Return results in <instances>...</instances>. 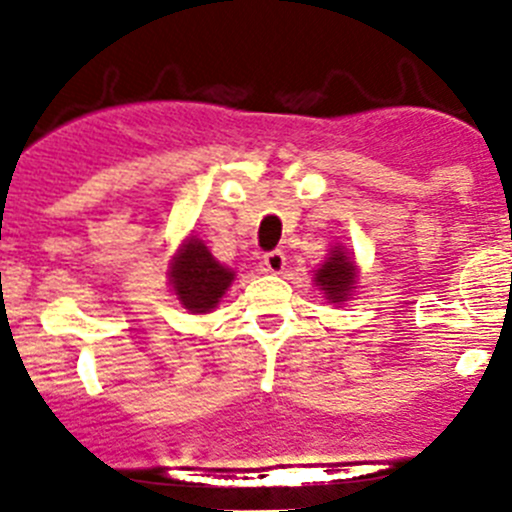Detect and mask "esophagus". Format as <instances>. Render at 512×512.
I'll return each instance as SVG.
<instances>
[{
	"instance_id": "1",
	"label": "esophagus",
	"mask_w": 512,
	"mask_h": 512,
	"mask_svg": "<svg viewBox=\"0 0 512 512\" xmlns=\"http://www.w3.org/2000/svg\"><path fill=\"white\" fill-rule=\"evenodd\" d=\"M285 260H287L285 252L272 250V252H267L265 260H262V267H265V272H270V275H280V272L285 270V265H287Z\"/></svg>"
}]
</instances>
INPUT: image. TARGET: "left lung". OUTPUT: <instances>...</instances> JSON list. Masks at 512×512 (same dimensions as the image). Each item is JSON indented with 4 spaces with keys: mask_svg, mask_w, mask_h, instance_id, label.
Wrapping results in <instances>:
<instances>
[{
    "mask_svg": "<svg viewBox=\"0 0 512 512\" xmlns=\"http://www.w3.org/2000/svg\"><path fill=\"white\" fill-rule=\"evenodd\" d=\"M314 280H317V285L327 292L329 299L344 302L354 285V262L349 260L342 250H334L332 257L319 267Z\"/></svg>",
    "mask_w": 512,
    "mask_h": 512,
    "instance_id": "obj_1",
    "label": "left lung"
}]
</instances>
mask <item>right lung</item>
Here are the masks:
<instances>
[{"label":"right lung","instance_id":"obj_1","mask_svg":"<svg viewBox=\"0 0 512 512\" xmlns=\"http://www.w3.org/2000/svg\"><path fill=\"white\" fill-rule=\"evenodd\" d=\"M232 272L213 260L203 242L190 237L175 257L170 270V285L178 294L180 304L195 314H205L220 302L230 287Z\"/></svg>","mask_w":512,"mask_h":512}]
</instances>
